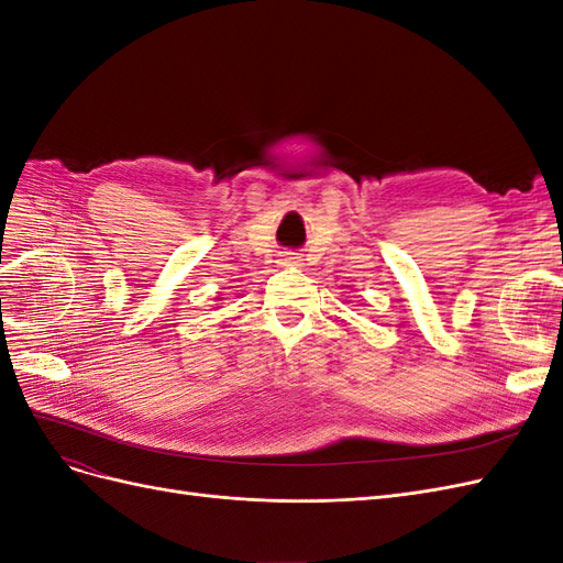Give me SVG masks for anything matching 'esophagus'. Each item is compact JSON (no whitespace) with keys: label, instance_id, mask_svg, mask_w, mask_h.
Listing matches in <instances>:
<instances>
[{"label":"esophagus","instance_id":"obj_1","mask_svg":"<svg viewBox=\"0 0 563 563\" xmlns=\"http://www.w3.org/2000/svg\"><path fill=\"white\" fill-rule=\"evenodd\" d=\"M279 265H284V267H288V265H300V258H298V255H294V253H284L282 258H279Z\"/></svg>","mask_w":563,"mask_h":563}]
</instances>
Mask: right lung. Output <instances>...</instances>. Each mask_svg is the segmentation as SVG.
I'll list each match as a JSON object with an SVG mask.
<instances>
[{
	"label": "right lung",
	"mask_w": 563,
	"mask_h": 563,
	"mask_svg": "<svg viewBox=\"0 0 563 563\" xmlns=\"http://www.w3.org/2000/svg\"><path fill=\"white\" fill-rule=\"evenodd\" d=\"M216 300H220V298H216Z\"/></svg>",
	"instance_id": "1"
}]
</instances>
